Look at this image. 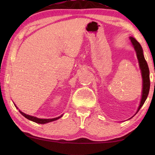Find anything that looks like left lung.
Here are the masks:
<instances>
[{
  "mask_svg": "<svg viewBox=\"0 0 155 155\" xmlns=\"http://www.w3.org/2000/svg\"><path fill=\"white\" fill-rule=\"evenodd\" d=\"M129 39L130 40L131 44H132V45L133 46V48H134L135 51L136 55H137V59H138L139 65H140V68L141 70V77H142V91H141V98L140 106H139L137 111H136L135 114L134 115H135L137 114V113L140 111L141 107L143 106V104H144V103H145L146 100L148 95L149 90H150V71H149L148 65L147 64V62L146 61L145 58H144L142 47H141L140 44L134 38H133V37H129ZM134 115H133V116H134ZM133 117H131L130 118H129L128 120L131 119Z\"/></svg>",
  "mask_w": 155,
  "mask_h": 155,
  "instance_id": "left-lung-1",
  "label": "left lung"
}]
</instances>
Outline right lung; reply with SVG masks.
I'll return each instance as SVG.
<instances>
[{
    "instance_id": "1",
    "label": "right lung",
    "mask_w": 155,
    "mask_h": 155,
    "mask_svg": "<svg viewBox=\"0 0 155 155\" xmlns=\"http://www.w3.org/2000/svg\"><path fill=\"white\" fill-rule=\"evenodd\" d=\"M15 107H16L17 109H18L17 106L15 105V104H14ZM19 112L21 114H22L23 116H25L26 118L31 120V121H33L34 122H36L38 123V124H46V123H48V122H52V121H55V120L59 119L60 117H61L63 116V114L61 115H60V116L57 117H54V118H51V119H42V118H38V117H34V116H32V115H27L25 114V113H23L22 111H21L20 110H19Z\"/></svg>"
}]
</instances>
